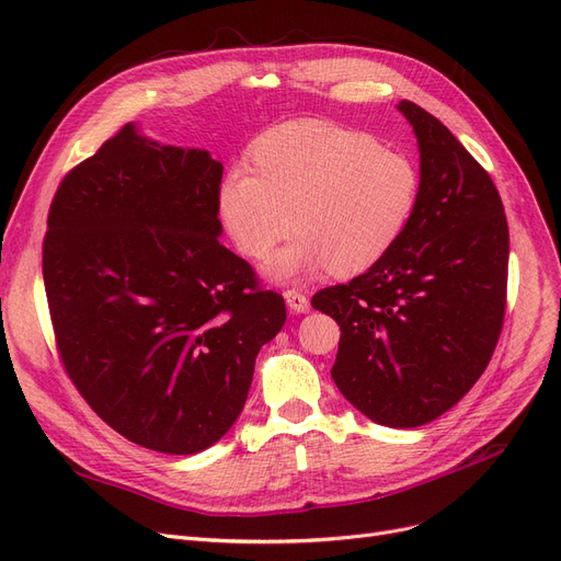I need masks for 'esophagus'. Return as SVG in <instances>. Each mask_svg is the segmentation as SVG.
I'll return each instance as SVG.
<instances>
[{"instance_id":"obj_1","label":"esophagus","mask_w":561,"mask_h":561,"mask_svg":"<svg viewBox=\"0 0 561 561\" xmlns=\"http://www.w3.org/2000/svg\"><path fill=\"white\" fill-rule=\"evenodd\" d=\"M284 300H286V305H288V309L293 313H307L309 311V298L305 296V293H300L296 288H288L284 293Z\"/></svg>"}]
</instances>
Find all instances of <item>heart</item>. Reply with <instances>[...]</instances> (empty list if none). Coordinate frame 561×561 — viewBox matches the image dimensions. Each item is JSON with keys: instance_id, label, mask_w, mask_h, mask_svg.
I'll use <instances>...</instances> for the list:
<instances>
[{"instance_id": "1", "label": "heart", "mask_w": 561, "mask_h": 561, "mask_svg": "<svg viewBox=\"0 0 561 561\" xmlns=\"http://www.w3.org/2000/svg\"><path fill=\"white\" fill-rule=\"evenodd\" d=\"M252 168L231 165L218 186V218L243 256L261 261L293 229L265 275L302 282L332 271H370L402 239L419 206L421 172L404 152L334 123L300 121L265 131Z\"/></svg>"}]
</instances>
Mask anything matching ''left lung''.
<instances>
[{
    "mask_svg": "<svg viewBox=\"0 0 561 561\" xmlns=\"http://www.w3.org/2000/svg\"><path fill=\"white\" fill-rule=\"evenodd\" d=\"M400 113L421 152L419 206L398 245L364 275L318 290L341 341L332 377L370 421L421 427L480 379L507 302L510 229L489 172L414 102Z\"/></svg>",
    "mask_w": 561,
    "mask_h": 561,
    "instance_id": "1",
    "label": "left lung"
}]
</instances>
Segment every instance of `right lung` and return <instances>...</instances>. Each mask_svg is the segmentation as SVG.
Returning a JSON list of instances; mask_svg holds the SVG:
<instances>
[{
  "instance_id": "1",
  "label": "right lung",
  "mask_w": 561,
  "mask_h": 561,
  "mask_svg": "<svg viewBox=\"0 0 561 561\" xmlns=\"http://www.w3.org/2000/svg\"><path fill=\"white\" fill-rule=\"evenodd\" d=\"M222 163L129 123L58 186L43 243L56 347L77 391L134 444L195 455L239 419L286 320L220 245Z\"/></svg>"
}]
</instances>
